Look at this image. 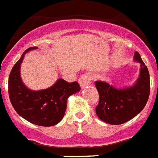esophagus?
<instances>
[{
	"instance_id": "esophagus-1",
	"label": "esophagus",
	"mask_w": 158,
	"mask_h": 158,
	"mask_svg": "<svg viewBox=\"0 0 158 158\" xmlns=\"http://www.w3.org/2000/svg\"><path fill=\"white\" fill-rule=\"evenodd\" d=\"M91 81V77L89 76V74L85 73V74H83L78 80V82L80 84L81 89H84L85 87H86L87 85H89Z\"/></svg>"
}]
</instances>
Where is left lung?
Masks as SVG:
<instances>
[{"label":"left lung","mask_w":158,"mask_h":158,"mask_svg":"<svg viewBox=\"0 0 158 158\" xmlns=\"http://www.w3.org/2000/svg\"><path fill=\"white\" fill-rule=\"evenodd\" d=\"M134 61L140 63V71L133 85L118 89L105 81L95 82L100 96L96 113L107 123L119 125L127 122L140 113L147 103L150 90V73L137 51Z\"/></svg>","instance_id":"obj_1"}]
</instances>
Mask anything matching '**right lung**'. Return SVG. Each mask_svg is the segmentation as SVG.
<instances>
[{
  "instance_id": "obj_1",
  "label": "right lung",
  "mask_w": 158,
  "mask_h": 158,
  "mask_svg": "<svg viewBox=\"0 0 158 158\" xmlns=\"http://www.w3.org/2000/svg\"><path fill=\"white\" fill-rule=\"evenodd\" d=\"M37 48L27 49L12 67L8 78V94L12 107L22 118L38 126L51 127L62 120L69 96L80 91L81 87L77 81L69 83L59 78L46 89H28L20 77V65L25 54Z\"/></svg>"
}]
</instances>
